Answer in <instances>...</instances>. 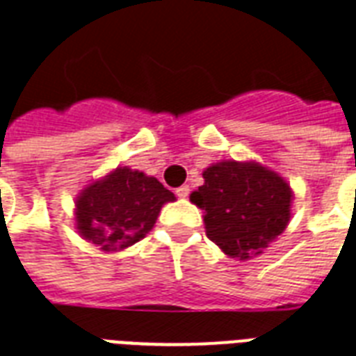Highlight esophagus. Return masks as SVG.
Instances as JSON below:
<instances>
[{"label":"esophagus","mask_w":356,"mask_h":356,"mask_svg":"<svg viewBox=\"0 0 356 356\" xmlns=\"http://www.w3.org/2000/svg\"><path fill=\"white\" fill-rule=\"evenodd\" d=\"M175 194H177V198H186V196L191 194V186H188V185L179 186L177 191H175Z\"/></svg>","instance_id":"1"}]
</instances>
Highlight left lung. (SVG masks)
<instances>
[{
  "mask_svg": "<svg viewBox=\"0 0 356 356\" xmlns=\"http://www.w3.org/2000/svg\"><path fill=\"white\" fill-rule=\"evenodd\" d=\"M202 175L191 202L204 211L207 238L230 259L259 257L285 232L294 192L277 171L252 160H220Z\"/></svg>",
  "mask_w": 356,
  "mask_h": 356,
  "instance_id": "1",
  "label": "left lung"
}]
</instances>
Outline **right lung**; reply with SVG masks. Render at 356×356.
<instances>
[{"label":"right lung","mask_w":356,"mask_h":356,"mask_svg":"<svg viewBox=\"0 0 356 356\" xmlns=\"http://www.w3.org/2000/svg\"><path fill=\"white\" fill-rule=\"evenodd\" d=\"M173 200L156 177L118 165L79 192L75 228L104 252L124 251L152 230L160 209Z\"/></svg>","instance_id":"1"}]
</instances>
